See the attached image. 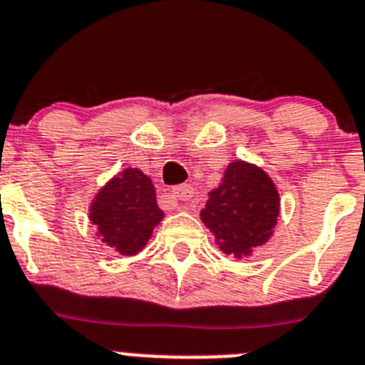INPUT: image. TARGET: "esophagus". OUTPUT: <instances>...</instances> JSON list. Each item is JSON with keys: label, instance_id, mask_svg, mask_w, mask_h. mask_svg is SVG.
<instances>
[{"label": "esophagus", "instance_id": "esophagus-1", "mask_svg": "<svg viewBox=\"0 0 365 365\" xmlns=\"http://www.w3.org/2000/svg\"><path fill=\"white\" fill-rule=\"evenodd\" d=\"M170 195H173L174 200H191L192 195H195V191H192L191 185H178V187H174L173 191H170Z\"/></svg>", "mask_w": 365, "mask_h": 365}]
</instances>
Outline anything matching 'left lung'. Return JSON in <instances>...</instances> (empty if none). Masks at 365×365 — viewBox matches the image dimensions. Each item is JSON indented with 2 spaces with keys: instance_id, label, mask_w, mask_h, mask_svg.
<instances>
[{
  "instance_id": "left-lung-1",
  "label": "left lung",
  "mask_w": 365,
  "mask_h": 365,
  "mask_svg": "<svg viewBox=\"0 0 365 365\" xmlns=\"http://www.w3.org/2000/svg\"><path fill=\"white\" fill-rule=\"evenodd\" d=\"M207 195L200 219L226 256L249 258L271 240L280 215V195L262 167L235 159L226 165L219 187Z\"/></svg>"
}]
</instances>
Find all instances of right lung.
Instances as JSON below:
<instances>
[{"label": "right lung", "mask_w": 365, "mask_h": 365, "mask_svg": "<svg viewBox=\"0 0 365 365\" xmlns=\"http://www.w3.org/2000/svg\"><path fill=\"white\" fill-rule=\"evenodd\" d=\"M163 217L154 183L133 167L115 174L98 189L88 206L96 237L120 256H135L145 249Z\"/></svg>", "instance_id": "obj_1"}]
</instances>
